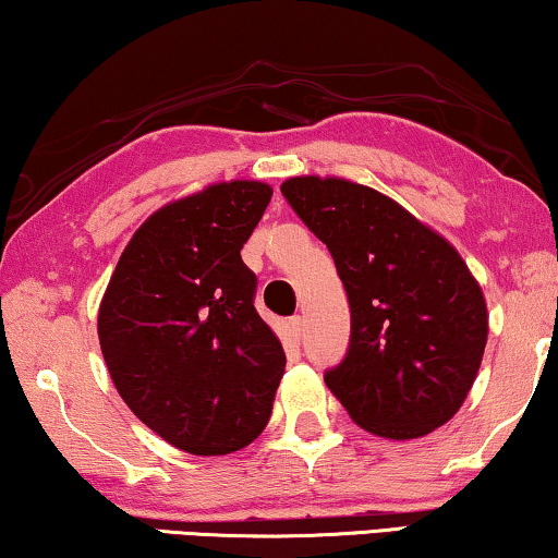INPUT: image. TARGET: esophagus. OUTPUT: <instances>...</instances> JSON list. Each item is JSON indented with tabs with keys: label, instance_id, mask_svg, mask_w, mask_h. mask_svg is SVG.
<instances>
[{
	"label": "esophagus",
	"instance_id": "1",
	"mask_svg": "<svg viewBox=\"0 0 558 558\" xmlns=\"http://www.w3.org/2000/svg\"><path fill=\"white\" fill-rule=\"evenodd\" d=\"M287 337H289V342H299V337H302V319L299 317H292L287 322Z\"/></svg>",
	"mask_w": 558,
	"mask_h": 558
}]
</instances>
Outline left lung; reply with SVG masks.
I'll list each match as a JSON object with an SVG mask.
<instances>
[{
	"label": "left lung",
	"mask_w": 558,
	"mask_h": 558,
	"mask_svg": "<svg viewBox=\"0 0 558 558\" xmlns=\"http://www.w3.org/2000/svg\"><path fill=\"white\" fill-rule=\"evenodd\" d=\"M281 193L327 244L350 299V352L325 375L347 415L387 440L446 425L488 342L486 296L463 256L398 201L342 175H294Z\"/></svg>",
	"instance_id": "obj_1"
}]
</instances>
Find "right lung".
Wrapping results in <instances>:
<instances>
[{
  "label": "right lung",
  "mask_w": 558,
  "mask_h": 558,
  "mask_svg": "<svg viewBox=\"0 0 558 558\" xmlns=\"http://www.w3.org/2000/svg\"><path fill=\"white\" fill-rule=\"evenodd\" d=\"M271 193L236 179L160 206L102 294L98 337L112 385L183 453H233L271 417L287 357L254 310L256 277L241 262Z\"/></svg>",
  "instance_id": "add662e5"
}]
</instances>
